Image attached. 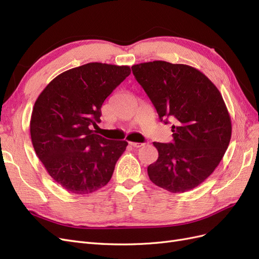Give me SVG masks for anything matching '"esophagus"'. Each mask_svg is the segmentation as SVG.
Wrapping results in <instances>:
<instances>
[{
    "label": "esophagus",
    "mask_w": 259,
    "mask_h": 259,
    "mask_svg": "<svg viewBox=\"0 0 259 259\" xmlns=\"http://www.w3.org/2000/svg\"><path fill=\"white\" fill-rule=\"evenodd\" d=\"M130 145H131L132 147H134V148H140V147H143L145 144H143V143H134V142H131Z\"/></svg>",
    "instance_id": "34e87169"
}]
</instances>
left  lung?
I'll return each mask as SVG.
<instances>
[{"mask_svg": "<svg viewBox=\"0 0 259 259\" xmlns=\"http://www.w3.org/2000/svg\"><path fill=\"white\" fill-rule=\"evenodd\" d=\"M160 121L171 124L173 142L153 143L159 158L148 166L151 182L178 193L199 186L214 171L229 146L231 121L222 94L187 65L152 61L132 67Z\"/></svg>", "mask_w": 259, "mask_h": 259, "instance_id": "1", "label": "left lung"}]
</instances>
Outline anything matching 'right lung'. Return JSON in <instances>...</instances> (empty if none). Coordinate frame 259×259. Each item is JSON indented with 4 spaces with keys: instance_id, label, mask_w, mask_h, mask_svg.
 Returning a JSON list of instances; mask_svg holds the SVG:
<instances>
[{
    "instance_id": "1",
    "label": "right lung",
    "mask_w": 259,
    "mask_h": 259,
    "mask_svg": "<svg viewBox=\"0 0 259 259\" xmlns=\"http://www.w3.org/2000/svg\"><path fill=\"white\" fill-rule=\"evenodd\" d=\"M130 74L127 66L91 62L55 77L36 99L31 140L46 170L67 191L89 194L111 179L127 142L106 139L91 127L101 122L104 101Z\"/></svg>"
}]
</instances>
